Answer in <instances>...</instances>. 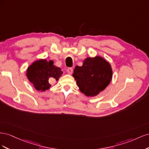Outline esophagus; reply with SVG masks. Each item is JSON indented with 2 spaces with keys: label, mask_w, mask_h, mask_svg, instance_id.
Listing matches in <instances>:
<instances>
[{
  "label": "esophagus",
  "mask_w": 149,
  "mask_h": 149,
  "mask_svg": "<svg viewBox=\"0 0 149 149\" xmlns=\"http://www.w3.org/2000/svg\"><path fill=\"white\" fill-rule=\"evenodd\" d=\"M66 71H67L68 73L70 74H71L72 73H73V68H68V69L66 70Z\"/></svg>",
  "instance_id": "34e87169"
}]
</instances>
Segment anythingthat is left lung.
<instances>
[{"label": "left lung", "mask_w": 149, "mask_h": 149, "mask_svg": "<svg viewBox=\"0 0 149 149\" xmlns=\"http://www.w3.org/2000/svg\"><path fill=\"white\" fill-rule=\"evenodd\" d=\"M73 76L81 92L86 96L94 97L109 84L112 70L109 63L101 56L88 57L81 66L75 67Z\"/></svg>", "instance_id": "obj_1"}]
</instances>
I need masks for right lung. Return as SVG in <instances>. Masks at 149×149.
<instances>
[{"mask_svg":"<svg viewBox=\"0 0 149 149\" xmlns=\"http://www.w3.org/2000/svg\"><path fill=\"white\" fill-rule=\"evenodd\" d=\"M63 73L60 68L53 65V61L46 59L35 61L26 70V77L38 91H45L51 86L49 80L58 81Z\"/></svg>","mask_w":149,"mask_h":149,"instance_id":"add662e5","label":"right lung"}]
</instances>
